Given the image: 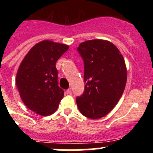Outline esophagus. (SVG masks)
I'll use <instances>...</instances> for the list:
<instances>
[{"mask_svg":"<svg viewBox=\"0 0 153 153\" xmlns=\"http://www.w3.org/2000/svg\"><path fill=\"white\" fill-rule=\"evenodd\" d=\"M66 93H67V95H71V94H72V90H71V89L69 88L68 90L66 91Z\"/></svg>","mask_w":153,"mask_h":153,"instance_id":"1","label":"esophagus"}]
</instances>
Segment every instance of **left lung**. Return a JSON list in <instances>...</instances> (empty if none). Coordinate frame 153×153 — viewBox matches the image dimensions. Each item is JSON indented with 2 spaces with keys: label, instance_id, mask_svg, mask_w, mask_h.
Instances as JSON below:
<instances>
[{
  "label": "left lung",
  "instance_id": "left-lung-1",
  "mask_svg": "<svg viewBox=\"0 0 153 153\" xmlns=\"http://www.w3.org/2000/svg\"><path fill=\"white\" fill-rule=\"evenodd\" d=\"M77 51L84 63V91L76 98L78 109L90 119L111 111L122 97L127 79L123 56L112 43L91 40L81 43Z\"/></svg>",
  "mask_w": 153,
  "mask_h": 153
}]
</instances>
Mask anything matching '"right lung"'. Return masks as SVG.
<instances>
[{"label": "right lung", "instance_id": "obj_1", "mask_svg": "<svg viewBox=\"0 0 153 153\" xmlns=\"http://www.w3.org/2000/svg\"><path fill=\"white\" fill-rule=\"evenodd\" d=\"M67 45L43 40L33 46L18 69L16 83L24 103L41 116L54 113L64 91L58 86L56 63Z\"/></svg>", "mask_w": 153, "mask_h": 153}]
</instances>
